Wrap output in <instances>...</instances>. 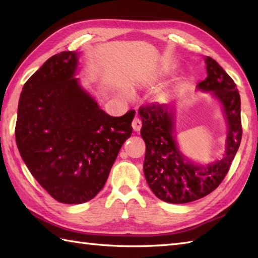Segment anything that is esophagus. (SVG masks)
Returning <instances> with one entry per match:
<instances>
[{
    "mask_svg": "<svg viewBox=\"0 0 258 258\" xmlns=\"http://www.w3.org/2000/svg\"><path fill=\"white\" fill-rule=\"evenodd\" d=\"M132 126H133V130L135 131V132H139V131L141 130V127H142L141 118H140V117H138V116H135L133 121H132Z\"/></svg>",
    "mask_w": 258,
    "mask_h": 258,
    "instance_id": "obj_1",
    "label": "esophagus"
}]
</instances>
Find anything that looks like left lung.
<instances>
[{"label":"left lung","instance_id":"obj_1","mask_svg":"<svg viewBox=\"0 0 258 258\" xmlns=\"http://www.w3.org/2000/svg\"><path fill=\"white\" fill-rule=\"evenodd\" d=\"M208 77L198 84L199 89L213 91L222 102L229 133L227 151L221 160L209 166H195L179 152L174 137V108L165 104L141 106V135L145 142L143 170L150 188L168 203H188L209 195L221 184L240 145L242 127L240 96L236 83L208 56Z\"/></svg>","mask_w":258,"mask_h":258}]
</instances>
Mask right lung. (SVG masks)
Listing matches in <instances>:
<instances>
[{
	"label": "right lung",
	"instance_id": "obj_1",
	"mask_svg": "<svg viewBox=\"0 0 258 258\" xmlns=\"http://www.w3.org/2000/svg\"><path fill=\"white\" fill-rule=\"evenodd\" d=\"M78 53L51 56L28 79L19 100L16 141L31 175L51 198L88 202L105 186L135 110L113 117L73 78Z\"/></svg>",
	"mask_w": 258,
	"mask_h": 258
}]
</instances>
